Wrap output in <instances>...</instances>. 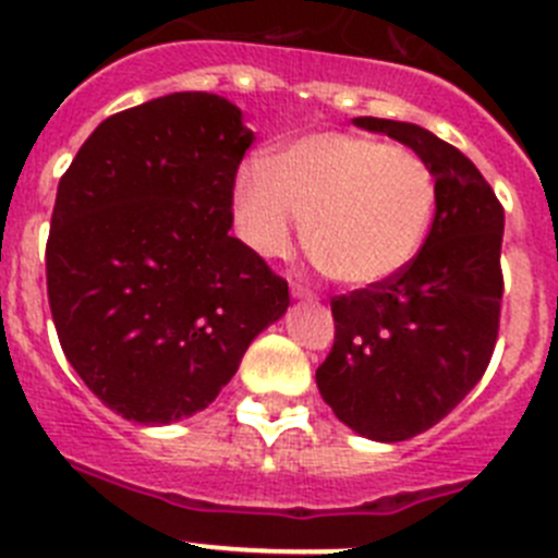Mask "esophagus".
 <instances>
[{
	"instance_id": "34e87169",
	"label": "esophagus",
	"mask_w": 558,
	"mask_h": 558,
	"mask_svg": "<svg viewBox=\"0 0 558 558\" xmlns=\"http://www.w3.org/2000/svg\"><path fill=\"white\" fill-rule=\"evenodd\" d=\"M290 295H293L295 302H315V293L310 288H304V284H293Z\"/></svg>"
}]
</instances>
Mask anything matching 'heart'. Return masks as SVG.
<instances>
[{"instance_id":"heart-1","label":"heart","mask_w":558,"mask_h":558,"mask_svg":"<svg viewBox=\"0 0 558 558\" xmlns=\"http://www.w3.org/2000/svg\"><path fill=\"white\" fill-rule=\"evenodd\" d=\"M436 211L422 156L363 133H310L234 179L236 231L259 256H288L307 220V248L335 282L374 288L408 268Z\"/></svg>"}]
</instances>
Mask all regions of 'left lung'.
Instances as JSON below:
<instances>
[{
  "instance_id": "obj_1",
  "label": "left lung",
  "mask_w": 558,
  "mask_h": 558,
  "mask_svg": "<svg viewBox=\"0 0 558 558\" xmlns=\"http://www.w3.org/2000/svg\"><path fill=\"white\" fill-rule=\"evenodd\" d=\"M427 161L436 218L411 265L332 299L335 343L315 383L335 416L372 441H405L461 402L489 366L500 324L502 206L458 147L413 122L354 117Z\"/></svg>"
}]
</instances>
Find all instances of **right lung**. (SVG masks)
I'll return each instance as SVG.
<instances>
[{
    "label": "right lung",
    "instance_id": "add662e5",
    "mask_svg": "<svg viewBox=\"0 0 558 558\" xmlns=\"http://www.w3.org/2000/svg\"><path fill=\"white\" fill-rule=\"evenodd\" d=\"M254 131L209 92L113 113L58 184L47 293L63 354L102 405L170 425L215 402L288 282L229 234Z\"/></svg>",
    "mask_w": 558,
    "mask_h": 558
}]
</instances>
